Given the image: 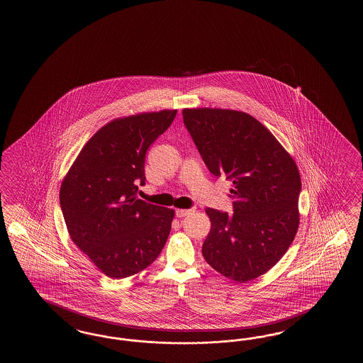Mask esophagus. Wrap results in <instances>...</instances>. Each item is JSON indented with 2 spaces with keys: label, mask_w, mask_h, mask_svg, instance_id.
I'll list each match as a JSON object with an SVG mask.
<instances>
[{
  "label": "esophagus",
  "mask_w": 363,
  "mask_h": 363,
  "mask_svg": "<svg viewBox=\"0 0 363 363\" xmlns=\"http://www.w3.org/2000/svg\"><path fill=\"white\" fill-rule=\"evenodd\" d=\"M192 211V208H177L175 214L178 218H184V216H189Z\"/></svg>",
  "instance_id": "esophagus-1"
}]
</instances>
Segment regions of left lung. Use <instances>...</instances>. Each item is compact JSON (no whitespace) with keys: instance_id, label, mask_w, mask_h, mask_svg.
Instances as JSON below:
<instances>
[{"instance_id":"obj_1","label":"left lung","mask_w":363,"mask_h":363,"mask_svg":"<svg viewBox=\"0 0 363 363\" xmlns=\"http://www.w3.org/2000/svg\"><path fill=\"white\" fill-rule=\"evenodd\" d=\"M183 119L208 171L233 184V214L206 208V262L247 283L286 255L300 224L301 178L294 158L261 122L227 108H184Z\"/></svg>"}]
</instances>
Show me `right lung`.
<instances>
[{"instance_id":"1","label":"right lung","mask_w":363,"mask_h":363,"mask_svg":"<svg viewBox=\"0 0 363 363\" xmlns=\"http://www.w3.org/2000/svg\"><path fill=\"white\" fill-rule=\"evenodd\" d=\"M177 110L118 118L86 141L62 180L60 202L71 240L111 279L147 269L169 238L172 208L139 200L145 155Z\"/></svg>"}]
</instances>
